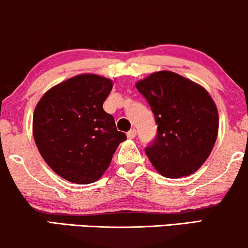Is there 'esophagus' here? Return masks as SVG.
Here are the masks:
<instances>
[{
    "instance_id": "34e87169",
    "label": "esophagus",
    "mask_w": 248,
    "mask_h": 248,
    "mask_svg": "<svg viewBox=\"0 0 248 248\" xmlns=\"http://www.w3.org/2000/svg\"><path fill=\"white\" fill-rule=\"evenodd\" d=\"M136 135H137V131H136V129H132V130H130L129 132L126 133V136H127V138L129 139H133L136 137Z\"/></svg>"
}]
</instances>
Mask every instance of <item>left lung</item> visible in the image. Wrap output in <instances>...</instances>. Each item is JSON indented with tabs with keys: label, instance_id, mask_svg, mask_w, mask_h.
Returning <instances> with one entry per match:
<instances>
[{
	"label": "left lung",
	"instance_id": "obj_1",
	"mask_svg": "<svg viewBox=\"0 0 248 248\" xmlns=\"http://www.w3.org/2000/svg\"><path fill=\"white\" fill-rule=\"evenodd\" d=\"M136 88L158 124L155 140L145 148L151 164L170 179L195 173L209 158L218 135V110L210 94L170 71L152 73Z\"/></svg>",
	"mask_w": 248,
	"mask_h": 248
}]
</instances>
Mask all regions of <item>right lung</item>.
Returning a JSON list of instances; mask_svg holds the SVG:
<instances>
[{
	"instance_id": "right-lung-1",
	"label": "right lung",
	"mask_w": 248,
	"mask_h": 248,
	"mask_svg": "<svg viewBox=\"0 0 248 248\" xmlns=\"http://www.w3.org/2000/svg\"><path fill=\"white\" fill-rule=\"evenodd\" d=\"M111 89L110 78L86 73L52 87L37 103L32 132L38 151L67 181H97L126 139L103 110Z\"/></svg>"
}]
</instances>
